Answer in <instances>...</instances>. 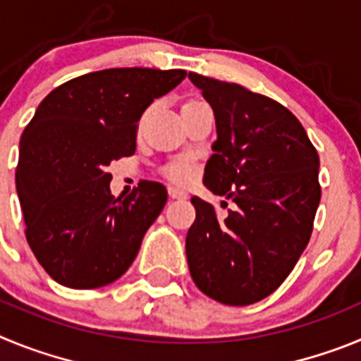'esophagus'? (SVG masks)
I'll return each mask as SVG.
<instances>
[{"instance_id":"esophagus-1","label":"esophagus","mask_w":361,"mask_h":361,"mask_svg":"<svg viewBox=\"0 0 361 361\" xmlns=\"http://www.w3.org/2000/svg\"><path fill=\"white\" fill-rule=\"evenodd\" d=\"M168 193H170L171 199H188V193L184 190H178V188H173L171 186L170 190H168Z\"/></svg>"}]
</instances>
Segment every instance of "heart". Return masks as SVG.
Returning <instances> with one entry per match:
<instances>
[{"instance_id": "1", "label": "heart", "mask_w": 361, "mask_h": 361, "mask_svg": "<svg viewBox=\"0 0 361 361\" xmlns=\"http://www.w3.org/2000/svg\"><path fill=\"white\" fill-rule=\"evenodd\" d=\"M190 103H195V101H190ZM168 177L175 183H184L191 177V166L186 164V162H177V164L168 168Z\"/></svg>"}]
</instances>
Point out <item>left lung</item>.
Instances as JSON below:
<instances>
[{
  "mask_svg": "<svg viewBox=\"0 0 361 361\" xmlns=\"http://www.w3.org/2000/svg\"><path fill=\"white\" fill-rule=\"evenodd\" d=\"M215 114L204 184L237 204L220 220L193 197L188 266L197 288L226 305H250L280 288L304 253L320 204L318 153L291 111L235 82L190 72Z\"/></svg>",
  "mask_w": 361,
  "mask_h": 361,
  "instance_id": "left-lung-1",
  "label": "left lung"
}]
</instances>
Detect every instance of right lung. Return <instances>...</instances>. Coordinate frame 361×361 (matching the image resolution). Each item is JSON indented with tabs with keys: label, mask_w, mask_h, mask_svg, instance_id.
Here are the masks:
<instances>
[{
	"label": "right lung",
	"mask_w": 361,
	"mask_h": 361,
	"mask_svg": "<svg viewBox=\"0 0 361 361\" xmlns=\"http://www.w3.org/2000/svg\"><path fill=\"white\" fill-rule=\"evenodd\" d=\"M184 78L186 70L137 66L85 73L50 92L27 124L16 168L25 235L61 286L103 288L135 260L168 191L142 180L116 199L106 168L135 153L142 111Z\"/></svg>",
	"instance_id": "right-lung-1"
}]
</instances>
